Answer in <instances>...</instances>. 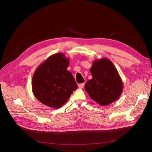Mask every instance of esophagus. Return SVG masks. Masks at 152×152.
I'll list each match as a JSON object with an SVG mask.
<instances>
[{"label": "esophagus", "instance_id": "obj_1", "mask_svg": "<svg viewBox=\"0 0 152 152\" xmlns=\"http://www.w3.org/2000/svg\"><path fill=\"white\" fill-rule=\"evenodd\" d=\"M84 86V83H82V84H79V85H78V87H79V88H80V89L83 88Z\"/></svg>", "mask_w": 152, "mask_h": 152}]
</instances>
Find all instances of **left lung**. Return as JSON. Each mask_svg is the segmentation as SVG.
<instances>
[{"mask_svg": "<svg viewBox=\"0 0 152 152\" xmlns=\"http://www.w3.org/2000/svg\"><path fill=\"white\" fill-rule=\"evenodd\" d=\"M90 72L93 78L86 82L84 87L92 99L101 106H107L119 98L123 91V82L109 59H96Z\"/></svg>", "mask_w": 152, "mask_h": 152, "instance_id": "1", "label": "left lung"}]
</instances>
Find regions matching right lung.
<instances>
[{
	"label": "right lung",
	"instance_id": "obj_1",
	"mask_svg": "<svg viewBox=\"0 0 152 152\" xmlns=\"http://www.w3.org/2000/svg\"><path fill=\"white\" fill-rule=\"evenodd\" d=\"M70 59L61 53L54 54L36 69L32 77V92L40 103L53 108L61 107L77 85L67 70Z\"/></svg>",
	"mask_w": 152,
	"mask_h": 152
}]
</instances>
